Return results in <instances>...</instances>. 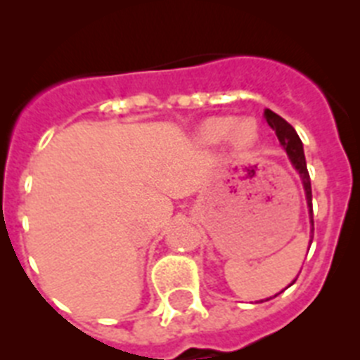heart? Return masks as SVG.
<instances>
[{"label": "heart", "mask_w": 360, "mask_h": 360, "mask_svg": "<svg viewBox=\"0 0 360 360\" xmlns=\"http://www.w3.org/2000/svg\"><path fill=\"white\" fill-rule=\"evenodd\" d=\"M198 141L203 146H216L231 136L238 149H249L257 142V126L252 119H241L238 122L231 117H212L200 126Z\"/></svg>", "instance_id": "heart-1"}]
</instances>
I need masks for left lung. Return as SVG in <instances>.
I'll return each instance as SVG.
<instances>
[{"label": "left lung", "mask_w": 360, "mask_h": 360, "mask_svg": "<svg viewBox=\"0 0 360 360\" xmlns=\"http://www.w3.org/2000/svg\"><path fill=\"white\" fill-rule=\"evenodd\" d=\"M265 119L266 122H269V126L276 131V135H278V141L279 144L283 146V149L287 151L288 158H290V164L294 165V169L297 171L299 176H301V182H303V189H304V196H307V205H308V216H310V245H311V240H314V211H311V184H310V174H308V169H307V160H304V151H303V142H301V139H299V135L295 133V129L292 128L290 124L287 122V120L283 119V117H279L278 113H274L272 110H265ZM297 279V278H295ZM294 281L288 285V287H292L295 283ZM287 287V288H288ZM283 292V290H281ZM279 292V294H281ZM279 294L272 295V297H278ZM272 297H266V299H262L263 301H269V299Z\"/></svg>", "instance_id": "obj_1"}]
</instances>
